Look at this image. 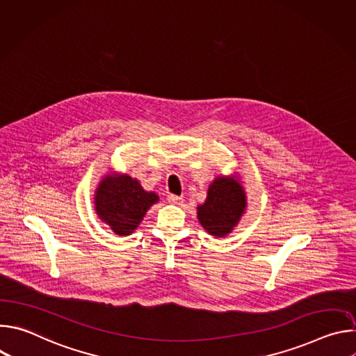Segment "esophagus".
<instances>
[{"label":"esophagus","mask_w":356,"mask_h":356,"mask_svg":"<svg viewBox=\"0 0 356 356\" xmlns=\"http://www.w3.org/2000/svg\"><path fill=\"white\" fill-rule=\"evenodd\" d=\"M168 201L170 202V204H183L184 198L181 195H175V194H170L168 195Z\"/></svg>","instance_id":"34e87169"}]
</instances>
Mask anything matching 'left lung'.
I'll list each match as a JSON object with an SVG mask.
<instances>
[{"instance_id":"8db88e82","label":"left lung","mask_w":356,"mask_h":356,"mask_svg":"<svg viewBox=\"0 0 356 356\" xmlns=\"http://www.w3.org/2000/svg\"><path fill=\"white\" fill-rule=\"evenodd\" d=\"M245 209L246 195L238 179L218 176L210 184L206 201L197 207V218L210 235L222 238L236 227Z\"/></svg>"}]
</instances>
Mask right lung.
Listing matches in <instances>:
<instances>
[{
  "mask_svg": "<svg viewBox=\"0 0 356 356\" xmlns=\"http://www.w3.org/2000/svg\"><path fill=\"white\" fill-rule=\"evenodd\" d=\"M159 201L154 191H145L128 175H108L98 183L94 195L95 213L117 235H131L146 211Z\"/></svg>",
  "mask_w": 356,
  "mask_h": 356,
  "instance_id": "1",
  "label": "right lung"
}]
</instances>
